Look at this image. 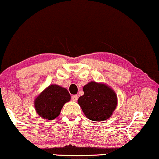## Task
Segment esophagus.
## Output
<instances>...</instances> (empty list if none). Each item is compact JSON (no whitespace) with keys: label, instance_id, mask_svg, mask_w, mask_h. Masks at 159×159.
I'll return each mask as SVG.
<instances>
[{"label":"esophagus","instance_id":"obj_1","mask_svg":"<svg viewBox=\"0 0 159 159\" xmlns=\"http://www.w3.org/2000/svg\"><path fill=\"white\" fill-rule=\"evenodd\" d=\"M72 100L73 101H77L78 100V95H73L72 96Z\"/></svg>","mask_w":159,"mask_h":159}]
</instances>
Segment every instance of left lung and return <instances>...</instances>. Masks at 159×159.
<instances>
[{
	"label": "left lung",
	"mask_w": 159,
	"mask_h": 159,
	"mask_svg": "<svg viewBox=\"0 0 159 159\" xmlns=\"http://www.w3.org/2000/svg\"><path fill=\"white\" fill-rule=\"evenodd\" d=\"M84 93L78 100L86 117L103 121L112 115L117 106V95L112 88L102 83L90 81L83 87Z\"/></svg>",
	"instance_id": "1"
}]
</instances>
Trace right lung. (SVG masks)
<instances>
[{
  "mask_svg": "<svg viewBox=\"0 0 159 159\" xmlns=\"http://www.w3.org/2000/svg\"><path fill=\"white\" fill-rule=\"evenodd\" d=\"M70 98L71 96L66 88L51 84L40 93L34 104L36 112L42 118L53 120L60 115L64 104Z\"/></svg>",
  "mask_w": 159,
  "mask_h": 159,
  "instance_id": "right-lung-1",
  "label": "right lung"
}]
</instances>
